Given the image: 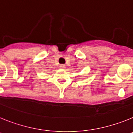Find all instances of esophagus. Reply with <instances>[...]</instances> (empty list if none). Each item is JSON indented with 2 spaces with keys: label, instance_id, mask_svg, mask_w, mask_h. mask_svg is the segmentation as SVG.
<instances>
[{
  "label": "esophagus",
  "instance_id": "obj_1",
  "mask_svg": "<svg viewBox=\"0 0 133 133\" xmlns=\"http://www.w3.org/2000/svg\"><path fill=\"white\" fill-rule=\"evenodd\" d=\"M60 68H62V69H65V65H64V64H62V65H60Z\"/></svg>",
  "mask_w": 133,
  "mask_h": 133
}]
</instances>
